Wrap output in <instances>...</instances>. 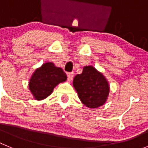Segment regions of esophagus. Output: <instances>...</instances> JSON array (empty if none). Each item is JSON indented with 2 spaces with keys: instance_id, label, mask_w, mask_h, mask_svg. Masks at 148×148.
<instances>
[{
  "instance_id": "1",
  "label": "esophagus",
  "mask_w": 148,
  "mask_h": 148,
  "mask_svg": "<svg viewBox=\"0 0 148 148\" xmlns=\"http://www.w3.org/2000/svg\"><path fill=\"white\" fill-rule=\"evenodd\" d=\"M73 76H74V73H73V72H72V73H67V79L69 81H72Z\"/></svg>"
}]
</instances>
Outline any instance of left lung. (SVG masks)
Masks as SVG:
<instances>
[{
  "mask_svg": "<svg viewBox=\"0 0 148 148\" xmlns=\"http://www.w3.org/2000/svg\"><path fill=\"white\" fill-rule=\"evenodd\" d=\"M73 86L82 103L90 108L103 105L110 91L108 81L92 66H84L82 74L75 75Z\"/></svg>",
  "mask_w": 148,
  "mask_h": 148,
  "instance_id": "obj_1",
  "label": "left lung"
}]
</instances>
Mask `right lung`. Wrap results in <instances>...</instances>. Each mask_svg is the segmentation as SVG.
<instances>
[{"label":"right lung","instance_id":"add662e5","mask_svg":"<svg viewBox=\"0 0 148 148\" xmlns=\"http://www.w3.org/2000/svg\"><path fill=\"white\" fill-rule=\"evenodd\" d=\"M66 80V75L64 70L48 62L35 70L29 87L35 99L42 100L52 93L56 85Z\"/></svg>","mask_w":148,"mask_h":148}]
</instances>
